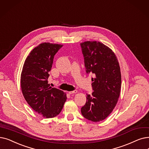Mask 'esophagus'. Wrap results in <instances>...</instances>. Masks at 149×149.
<instances>
[{
	"mask_svg": "<svg viewBox=\"0 0 149 149\" xmlns=\"http://www.w3.org/2000/svg\"><path fill=\"white\" fill-rule=\"evenodd\" d=\"M77 93V90H74V91H69V94H70V95H72V94H76Z\"/></svg>",
	"mask_w": 149,
	"mask_h": 149,
	"instance_id": "obj_1",
	"label": "esophagus"
}]
</instances>
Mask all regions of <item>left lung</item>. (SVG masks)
I'll return each instance as SVG.
<instances>
[{"label": "left lung", "mask_w": 149, "mask_h": 149, "mask_svg": "<svg viewBox=\"0 0 149 149\" xmlns=\"http://www.w3.org/2000/svg\"><path fill=\"white\" fill-rule=\"evenodd\" d=\"M87 73L92 79L94 91L86 94V102L81 108L83 116L93 122L106 119L116 107L120 95L121 73L114 52L99 41L80 43Z\"/></svg>", "instance_id": "8db88e82"}]
</instances>
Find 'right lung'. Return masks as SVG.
<instances>
[{
    "label": "right lung",
    "instance_id": "1",
    "mask_svg": "<svg viewBox=\"0 0 149 149\" xmlns=\"http://www.w3.org/2000/svg\"><path fill=\"white\" fill-rule=\"evenodd\" d=\"M62 46L50 42L39 44L27 56L22 70L21 86L24 99L45 118L59 114L67 99L65 93L50 86L47 80L54 56Z\"/></svg>",
    "mask_w": 149,
    "mask_h": 149
}]
</instances>
